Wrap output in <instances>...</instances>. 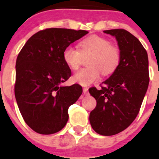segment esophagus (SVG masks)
I'll return each mask as SVG.
<instances>
[{"label":"esophagus","mask_w":159,"mask_h":159,"mask_svg":"<svg viewBox=\"0 0 159 159\" xmlns=\"http://www.w3.org/2000/svg\"><path fill=\"white\" fill-rule=\"evenodd\" d=\"M83 92H84V95H88V88H83Z\"/></svg>","instance_id":"obj_1"}]
</instances>
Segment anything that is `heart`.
<instances>
[{
	"label": "heart",
	"instance_id": "obj_1",
	"mask_svg": "<svg viewBox=\"0 0 159 159\" xmlns=\"http://www.w3.org/2000/svg\"><path fill=\"white\" fill-rule=\"evenodd\" d=\"M80 50L68 46L63 52L65 64L71 70L78 69L84 58L88 60V68H84L74 74V82L87 86L96 82L102 75H109L117 70L121 61V52L117 46L102 36L92 35L83 40L79 44Z\"/></svg>",
	"mask_w": 159,
	"mask_h": 159
}]
</instances>
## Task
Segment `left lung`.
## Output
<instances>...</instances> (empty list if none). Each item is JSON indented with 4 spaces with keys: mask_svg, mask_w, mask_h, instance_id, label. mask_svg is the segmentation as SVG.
Listing matches in <instances>:
<instances>
[{
    "mask_svg": "<svg viewBox=\"0 0 159 159\" xmlns=\"http://www.w3.org/2000/svg\"><path fill=\"white\" fill-rule=\"evenodd\" d=\"M103 32L116 37L121 61L101 89H89L97 102L89 120L96 133L110 136L127 128L139 112L149 85V63L146 49L131 33L124 29Z\"/></svg>",
    "mask_w": 159,
    "mask_h": 159,
    "instance_id": "8db88e82",
    "label": "left lung"
}]
</instances>
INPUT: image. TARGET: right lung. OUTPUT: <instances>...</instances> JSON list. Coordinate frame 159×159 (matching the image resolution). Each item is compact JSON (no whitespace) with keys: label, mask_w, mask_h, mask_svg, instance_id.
<instances>
[{"label":"right lung","mask_w":159,"mask_h":159,"mask_svg":"<svg viewBox=\"0 0 159 159\" xmlns=\"http://www.w3.org/2000/svg\"><path fill=\"white\" fill-rule=\"evenodd\" d=\"M88 33L57 28L41 30L29 38L18 55L15 97L25 122L39 134L62 130L68 120V107L82 94L79 84L61 86L71 75L63 52Z\"/></svg>","instance_id":"right-lung-1"}]
</instances>
